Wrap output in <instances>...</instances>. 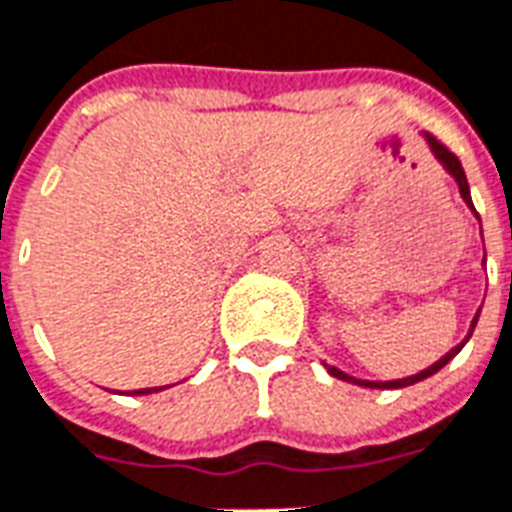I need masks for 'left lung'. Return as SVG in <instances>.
I'll list each match as a JSON object with an SVG mask.
<instances>
[{
  "label": "left lung",
  "mask_w": 512,
  "mask_h": 512,
  "mask_svg": "<svg viewBox=\"0 0 512 512\" xmlns=\"http://www.w3.org/2000/svg\"><path fill=\"white\" fill-rule=\"evenodd\" d=\"M422 136H425L427 146H430V152H433L435 160L441 162L443 170H446V173H449V176L454 178V181H457L459 194H462V200H465L467 208H470V211L475 213L473 197H470V186H467V176H465V170H462V162H459L457 157H454V154H451L449 149H446V146L438 144V141H435L433 136H427V133H422ZM475 219H478V213H475ZM478 221H481V219H478ZM481 237H483V232H481ZM483 264H486V256H483ZM478 315H481V310L475 312L473 323H470V331H467V336H465V339H462V342L457 344V347H451V350L446 352V355H443L441 360H435L433 366H427L425 371H419V374H414V376H406V379H392V382H368V379H358V376H350V374H347V371H342V368L328 366L326 360H323V366H326V371L331 376H336V379H342V382L358 384V387H371V390H400V387H408V384H417V382H422V379H427V376L438 374V371H441V368L446 366V363H449L451 358H454V355H459V350L465 347L467 339L473 336V328H475V323H478Z\"/></svg>",
  "instance_id": "8db88e82"
}]
</instances>
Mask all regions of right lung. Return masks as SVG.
I'll list each match as a JSON object with an SVG mask.
<instances>
[{"label":"right lung","mask_w":512,"mask_h":512,"mask_svg":"<svg viewBox=\"0 0 512 512\" xmlns=\"http://www.w3.org/2000/svg\"><path fill=\"white\" fill-rule=\"evenodd\" d=\"M160 390H165V387H144V390H130L128 395H152V392H160Z\"/></svg>","instance_id":"right-lung-1"}]
</instances>
